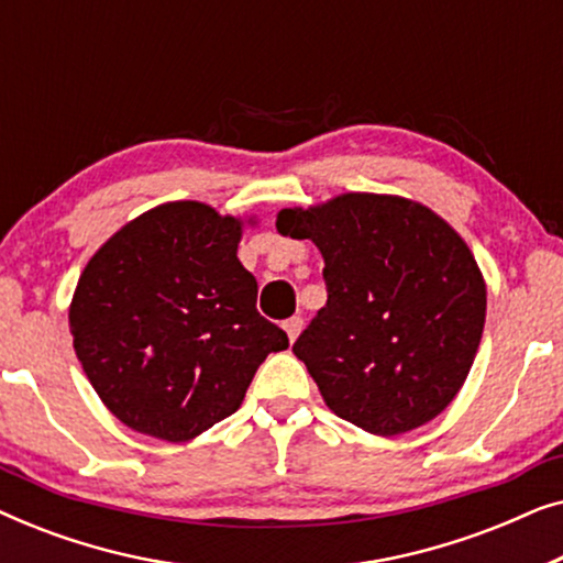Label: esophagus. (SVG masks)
Here are the masks:
<instances>
[{
	"label": "esophagus",
	"mask_w": 563,
	"mask_h": 563,
	"mask_svg": "<svg viewBox=\"0 0 563 563\" xmlns=\"http://www.w3.org/2000/svg\"><path fill=\"white\" fill-rule=\"evenodd\" d=\"M302 328H305V320H302V318H289V320H284V330H287L289 343L297 341V335L302 333Z\"/></svg>",
	"instance_id": "obj_1"
}]
</instances>
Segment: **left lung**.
<instances>
[{
	"label": "left lung",
	"instance_id": "8db88e82",
	"mask_svg": "<svg viewBox=\"0 0 563 563\" xmlns=\"http://www.w3.org/2000/svg\"><path fill=\"white\" fill-rule=\"evenodd\" d=\"M276 230L310 238L328 302L297 343L338 418L399 435L441 415L479 349L487 287L456 230L412 199L351 191L282 210Z\"/></svg>",
	"mask_w": 563,
	"mask_h": 563
}]
</instances>
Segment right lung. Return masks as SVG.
Masks as SVG:
<instances>
[{"instance_id":"obj_1","label":"right lung","mask_w":563,"mask_h":563,"mask_svg":"<svg viewBox=\"0 0 563 563\" xmlns=\"http://www.w3.org/2000/svg\"><path fill=\"white\" fill-rule=\"evenodd\" d=\"M243 222L168 202L120 228L76 284L68 325L114 418L184 443L241 407L268 353L289 349L238 261Z\"/></svg>"}]
</instances>
